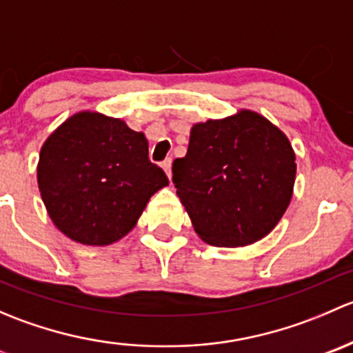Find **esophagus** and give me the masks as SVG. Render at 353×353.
<instances>
[{"instance_id":"34e87169","label":"esophagus","mask_w":353,"mask_h":353,"mask_svg":"<svg viewBox=\"0 0 353 353\" xmlns=\"http://www.w3.org/2000/svg\"><path fill=\"white\" fill-rule=\"evenodd\" d=\"M162 169L165 170V174H167V177H169L170 179V176H172V159H165L162 162Z\"/></svg>"}]
</instances>
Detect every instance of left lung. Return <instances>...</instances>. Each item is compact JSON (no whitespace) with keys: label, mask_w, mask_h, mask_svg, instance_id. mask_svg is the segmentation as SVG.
<instances>
[{"label":"left lung","mask_w":353,"mask_h":353,"mask_svg":"<svg viewBox=\"0 0 353 353\" xmlns=\"http://www.w3.org/2000/svg\"><path fill=\"white\" fill-rule=\"evenodd\" d=\"M295 170L285 134L243 109L193 124L186 157L172 163V183L206 244L239 248L275 229L290 205Z\"/></svg>","instance_id":"8db88e82"}]
</instances>
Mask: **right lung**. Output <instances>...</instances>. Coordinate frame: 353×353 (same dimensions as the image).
Returning a JSON list of instances; mask_svg holds the SVG:
<instances>
[{
  "label": "right lung",
  "mask_w": 353,
  "mask_h": 353,
  "mask_svg": "<svg viewBox=\"0 0 353 353\" xmlns=\"http://www.w3.org/2000/svg\"><path fill=\"white\" fill-rule=\"evenodd\" d=\"M37 183L52 223L66 237L108 245L137 225L169 179L148 160L143 133L123 119L81 110L44 141Z\"/></svg>",
  "instance_id": "right-lung-1"
}]
</instances>
